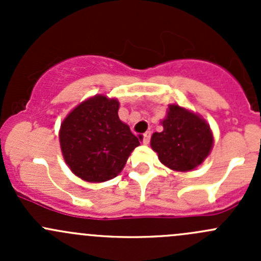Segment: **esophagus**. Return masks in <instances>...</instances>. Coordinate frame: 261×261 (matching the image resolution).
Instances as JSON below:
<instances>
[{"mask_svg": "<svg viewBox=\"0 0 261 261\" xmlns=\"http://www.w3.org/2000/svg\"><path fill=\"white\" fill-rule=\"evenodd\" d=\"M141 141H143V144H149V141H150V133H145L143 135V138H141Z\"/></svg>", "mask_w": 261, "mask_h": 261, "instance_id": "1", "label": "esophagus"}]
</instances>
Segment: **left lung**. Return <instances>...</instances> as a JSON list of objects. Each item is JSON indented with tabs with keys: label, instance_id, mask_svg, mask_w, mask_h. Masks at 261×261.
<instances>
[{
	"label": "left lung",
	"instance_id": "8db88e82",
	"mask_svg": "<svg viewBox=\"0 0 261 261\" xmlns=\"http://www.w3.org/2000/svg\"><path fill=\"white\" fill-rule=\"evenodd\" d=\"M160 123L163 130L152 134L150 146L167 168L174 172H191L210 155L213 134L198 114L173 103L168 106L167 116Z\"/></svg>",
	"mask_w": 261,
	"mask_h": 261
}]
</instances>
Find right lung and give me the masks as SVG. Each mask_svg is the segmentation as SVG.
<instances>
[{"instance_id": "right-lung-1", "label": "right lung", "mask_w": 261, "mask_h": 261, "mask_svg": "<svg viewBox=\"0 0 261 261\" xmlns=\"http://www.w3.org/2000/svg\"><path fill=\"white\" fill-rule=\"evenodd\" d=\"M120 102L96 94L75 106L63 120L59 143L65 164L89 183L114 179L122 172L139 139L118 117Z\"/></svg>"}]
</instances>
